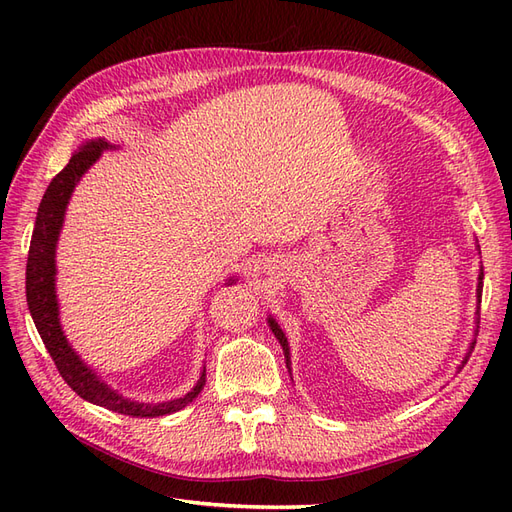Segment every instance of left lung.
Wrapping results in <instances>:
<instances>
[{"label":"left lung","mask_w":512,"mask_h":512,"mask_svg":"<svg viewBox=\"0 0 512 512\" xmlns=\"http://www.w3.org/2000/svg\"><path fill=\"white\" fill-rule=\"evenodd\" d=\"M478 243V241H476ZM476 250H480V247L476 245ZM480 254V252H478ZM483 277H485V273H483V267H480L478 269V277H476V280H478V284H476V312H474V322L478 324V312H480V294H483ZM267 322H269V329L273 331V335L277 337V342H280V346H282V350H284V356H286V367H288V371H290V378H292V361H290V346H288V337L284 335V331L280 329V324H277L275 322V318L269 314V318H267ZM476 335V333H474ZM474 344H476V337L472 339V342H470V348H468V352L466 354H463V361H461V365L457 367V369H461L463 365H466L468 363V359H470V354H472V348H474Z\"/></svg>","instance_id":"8db88e82"}]
</instances>
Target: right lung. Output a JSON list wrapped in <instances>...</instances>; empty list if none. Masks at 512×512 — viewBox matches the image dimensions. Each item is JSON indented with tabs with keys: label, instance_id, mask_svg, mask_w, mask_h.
<instances>
[{
	"label": "right lung",
	"instance_id": "1",
	"mask_svg": "<svg viewBox=\"0 0 512 512\" xmlns=\"http://www.w3.org/2000/svg\"><path fill=\"white\" fill-rule=\"evenodd\" d=\"M108 149H117V147L104 141V138H89V141H83L79 149L72 153L68 166L53 177L49 188H46L42 196V203L36 215L32 243H29L27 271H25L29 314H32L36 329L42 337L46 350H49V354L53 356L61 378L68 382V386L76 395H81L85 401H89V404H96L106 410L136 416V418L173 414L188 406L190 401L203 391L205 376H207L205 367L200 371V378L194 384V389L181 397L160 401V404L134 401L130 397H123L119 391L113 389L111 384H106L96 374V369H91L81 359L79 352L70 346L68 337L64 329H61V322H59V301H57V290H55V275H57L55 250H57L59 232L64 228L66 209L74 188L79 185L81 177L87 173V170L100 160L102 151H108ZM226 284H237V277L235 275L228 277Z\"/></svg>",
	"mask_w": 512,
	"mask_h": 512
}]
</instances>
